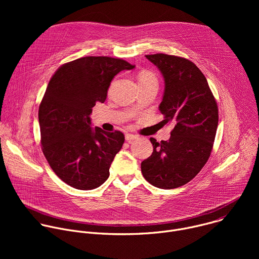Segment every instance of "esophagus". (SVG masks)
Listing matches in <instances>:
<instances>
[{"mask_svg": "<svg viewBox=\"0 0 259 259\" xmlns=\"http://www.w3.org/2000/svg\"><path fill=\"white\" fill-rule=\"evenodd\" d=\"M136 138H138V136H137V135H134V134L127 133V134L125 135V139H126L127 141H131V140H134V139H136Z\"/></svg>", "mask_w": 259, "mask_h": 259, "instance_id": "1", "label": "esophagus"}]
</instances>
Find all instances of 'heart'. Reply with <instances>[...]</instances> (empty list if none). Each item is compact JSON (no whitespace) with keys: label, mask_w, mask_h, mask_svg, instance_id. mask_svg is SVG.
Returning a JSON list of instances; mask_svg holds the SVG:
<instances>
[{"label":"heart","mask_w":259,"mask_h":259,"mask_svg":"<svg viewBox=\"0 0 259 259\" xmlns=\"http://www.w3.org/2000/svg\"><path fill=\"white\" fill-rule=\"evenodd\" d=\"M138 81L140 85H143L151 82H157V78L155 73L150 70H141L138 75Z\"/></svg>","instance_id":"heart-1"}]
</instances>
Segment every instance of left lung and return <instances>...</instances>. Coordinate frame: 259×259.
Listing matches in <instances>:
<instances>
[{
  "label": "left lung",
  "mask_w": 259,
  "mask_h": 259,
  "mask_svg": "<svg viewBox=\"0 0 259 259\" xmlns=\"http://www.w3.org/2000/svg\"><path fill=\"white\" fill-rule=\"evenodd\" d=\"M165 82L159 105L164 124L174 125L169 140L151 137L154 151L141 163L145 180L172 190L191 181L207 163L218 125V107L208 82L189 59L163 53L145 55Z\"/></svg>",
  "instance_id": "obj_1"
}]
</instances>
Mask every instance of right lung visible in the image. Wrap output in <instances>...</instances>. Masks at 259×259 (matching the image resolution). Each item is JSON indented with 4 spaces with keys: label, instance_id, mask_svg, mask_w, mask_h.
Wrapping results in <instances>:
<instances>
[{
    "label": "right lung",
    "instance_id": "add662e5",
    "mask_svg": "<svg viewBox=\"0 0 259 259\" xmlns=\"http://www.w3.org/2000/svg\"><path fill=\"white\" fill-rule=\"evenodd\" d=\"M134 66L120 58L86 56L52 76L39 107L41 144L50 167L68 186L89 191L108 178L125 136L92 129L90 115L96 102L105 101L114 77Z\"/></svg>",
    "mask_w": 259,
    "mask_h": 259
}]
</instances>
